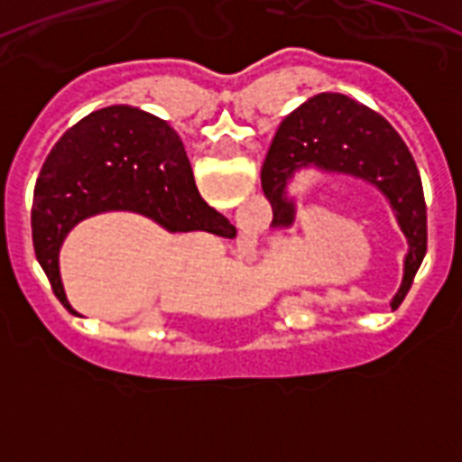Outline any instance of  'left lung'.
Instances as JSON below:
<instances>
[{"label":"left lung","instance_id":"obj_1","mask_svg":"<svg viewBox=\"0 0 462 462\" xmlns=\"http://www.w3.org/2000/svg\"><path fill=\"white\" fill-rule=\"evenodd\" d=\"M308 166L363 178L386 194L410 243L402 287L391 305L402 303L428 247L421 175L405 141L368 106L345 94L321 92L282 120L261 169V187L273 206V222L280 226L293 222L289 180Z\"/></svg>","mask_w":462,"mask_h":462}]
</instances>
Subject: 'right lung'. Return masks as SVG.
Instances as JSON below:
<instances>
[{
	"mask_svg": "<svg viewBox=\"0 0 462 462\" xmlns=\"http://www.w3.org/2000/svg\"><path fill=\"white\" fill-rule=\"evenodd\" d=\"M106 210L143 212L169 231L228 226L201 199L180 136L164 120L132 106L94 110L55 143L32 208L36 261L69 312L57 254L80 219Z\"/></svg>",
	"mask_w": 462,
	"mask_h": 462,
	"instance_id": "add662e5",
	"label": "right lung"
}]
</instances>
